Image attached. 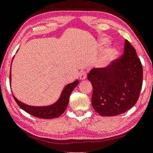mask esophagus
<instances>
[{
  "instance_id": "esophagus-1",
  "label": "esophagus",
  "mask_w": 153,
  "mask_h": 153,
  "mask_svg": "<svg viewBox=\"0 0 153 153\" xmlns=\"http://www.w3.org/2000/svg\"><path fill=\"white\" fill-rule=\"evenodd\" d=\"M86 76H87V73L86 72H85V71H83V72H81L79 73V79L81 81H83L85 80V79H86Z\"/></svg>"
}]
</instances>
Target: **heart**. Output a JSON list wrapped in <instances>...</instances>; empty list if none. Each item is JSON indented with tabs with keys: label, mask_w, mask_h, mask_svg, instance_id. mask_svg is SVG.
Here are the masks:
<instances>
[{
	"label": "heart",
	"mask_w": 153,
	"mask_h": 153,
	"mask_svg": "<svg viewBox=\"0 0 153 153\" xmlns=\"http://www.w3.org/2000/svg\"><path fill=\"white\" fill-rule=\"evenodd\" d=\"M108 40L106 38H101L100 39V45L102 47H104L107 45ZM118 55V51L115 48L109 47L103 53V55L100 58L98 61V66L101 68H106L111 63V62L115 60Z\"/></svg>",
	"instance_id": "1"
}]
</instances>
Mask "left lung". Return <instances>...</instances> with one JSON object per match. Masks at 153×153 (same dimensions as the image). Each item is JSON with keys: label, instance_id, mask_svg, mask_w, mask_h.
<instances>
[{"label": "left lung", "instance_id": "obj_1", "mask_svg": "<svg viewBox=\"0 0 153 153\" xmlns=\"http://www.w3.org/2000/svg\"><path fill=\"white\" fill-rule=\"evenodd\" d=\"M88 80L93 88L91 103L102 116H115L126 112L139 99L143 83V68L137 51L125 40L124 53L106 68H93Z\"/></svg>", "mask_w": 153, "mask_h": 153}]
</instances>
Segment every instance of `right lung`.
Returning <instances> with one entry per match:
<instances>
[{
  "instance_id": "1",
  "label": "right lung",
  "mask_w": 153,
  "mask_h": 153,
  "mask_svg": "<svg viewBox=\"0 0 153 153\" xmlns=\"http://www.w3.org/2000/svg\"><path fill=\"white\" fill-rule=\"evenodd\" d=\"M12 75H11V69H10V81L11 84ZM79 84V80L76 79L74 82L69 83L64 88L61 92L59 98L54 103L47 106H32L28 105L21 102L15 96L13 95V97L15 101L19 106L24 110L25 111L28 113L32 116L37 117L39 118L44 119H51L58 118L63 114L65 111L67 106L69 103V99H70V94L73 90L77 85Z\"/></svg>"
}]
</instances>
